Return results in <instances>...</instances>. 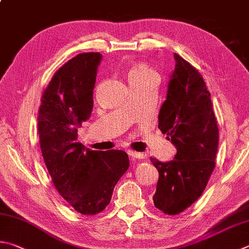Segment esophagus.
Here are the masks:
<instances>
[{
  "label": "esophagus",
  "mask_w": 249,
  "mask_h": 249,
  "mask_svg": "<svg viewBox=\"0 0 249 249\" xmlns=\"http://www.w3.org/2000/svg\"><path fill=\"white\" fill-rule=\"evenodd\" d=\"M127 153H128V156H129V158H130V159H132V160H135V159L142 160V158H143L142 153L137 152V151H134V150H128Z\"/></svg>",
  "instance_id": "obj_1"
}]
</instances>
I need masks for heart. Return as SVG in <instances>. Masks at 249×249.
<instances>
[{"label": "heart", "instance_id": "obj_1", "mask_svg": "<svg viewBox=\"0 0 249 249\" xmlns=\"http://www.w3.org/2000/svg\"><path fill=\"white\" fill-rule=\"evenodd\" d=\"M153 71L148 69L146 65L143 64H139L132 67V69L129 70L128 71V80L129 81H133V80H137L144 77V76H147L149 74H152Z\"/></svg>", "mask_w": 249, "mask_h": 249}]
</instances>
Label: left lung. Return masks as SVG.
<instances>
[{"label":"left lung","mask_w":249,"mask_h":249,"mask_svg":"<svg viewBox=\"0 0 249 249\" xmlns=\"http://www.w3.org/2000/svg\"><path fill=\"white\" fill-rule=\"evenodd\" d=\"M174 60L158 127L168 135L176 153L168 162L150 158L159 172L153 203L170 215L183 212L201 196L219 146V128L205 80L178 54L174 53Z\"/></svg>","instance_id":"obj_1"}]
</instances>
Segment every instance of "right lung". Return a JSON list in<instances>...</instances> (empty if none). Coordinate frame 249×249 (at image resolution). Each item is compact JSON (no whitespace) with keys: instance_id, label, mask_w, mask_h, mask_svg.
Returning a JSON list of instances; mask_svg holds the SVG:
<instances>
[{"instance_id":"obj_1","label":"right lung","mask_w":249,"mask_h":249,"mask_svg":"<svg viewBox=\"0 0 249 249\" xmlns=\"http://www.w3.org/2000/svg\"><path fill=\"white\" fill-rule=\"evenodd\" d=\"M101 60L100 53L90 52L65 63L44 90L38 116L40 148L54 186L85 215L106 209L129 166L125 151H93L77 142V128L91 115Z\"/></svg>"}]
</instances>
